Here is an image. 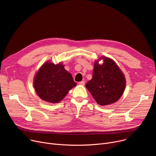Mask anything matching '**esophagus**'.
I'll use <instances>...</instances> for the list:
<instances>
[{"label":"esophagus","mask_w":156,"mask_h":156,"mask_svg":"<svg viewBox=\"0 0 156 156\" xmlns=\"http://www.w3.org/2000/svg\"><path fill=\"white\" fill-rule=\"evenodd\" d=\"M79 85H85V82L84 81H82V82H79Z\"/></svg>","instance_id":"obj_1"}]
</instances>
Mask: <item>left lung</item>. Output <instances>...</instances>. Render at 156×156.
<instances>
[{
    "instance_id": "left-lung-1",
    "label": "left lung",
    "mask_w": 156,
    "mask_h": 156,
    "mask_svg": "<svg viewBox=\"0 0 156 156\" xmlns=\"http://www.w3.org/2000/svg\"><path fill=\"white\" fill-rule=\"evenodd\" d=\"M104 62L100 65L99 61ZM126 85L123 73L113 60L101 56L94 62L93 78L85 85L98 104L108 105L116 102L123 95Z\"/></svg>"
}]
</instances>
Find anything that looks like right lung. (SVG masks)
<instances>
[{"instance_id":"1","label":"right lung","mask_w":156,"mask_h":156,"mask_svg":"<svg viewBox=\"0 0 156 156\" xmlns=\"http://www.w3.org/2000/svg\"><path fill=\"white\" fill-rule=\"evenodd\" d=\"M34 89L42 100L51 103L61 101L69 90L76 85L72 75L62 62H45L34 75Z\"/></svg>"}]
</instances>
